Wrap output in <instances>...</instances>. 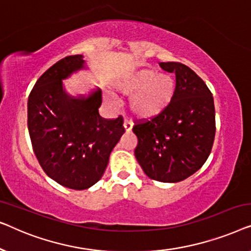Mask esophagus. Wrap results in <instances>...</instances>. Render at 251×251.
I'll return each instance as SVG.
<instances>
[{
  "label": "esophagus",
  "instance_id": "34e87169",
  "mask_svg": "<svg viewBox=\"0 0 251 251\" xmlns=\"http://www.w3.org/2000/svg\"><path fill=\"white\" fill-rule=\"evenodd\" d=\"M123 126H125V130L126 132H130L132 129V122L129 121V120H125V123H123Z\"/></svg>",
  "mask_w": 251,
  "mask_h": 251
}]
</instances>
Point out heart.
Wrapping results in <instances>:
<instances>
[{
	"label": "heart",
	"mask_w": 251,
	"mask_h": 251,
	"mask_svg": "<svg viewBox=\"0 0 251 251\" xmlns=\"http://www.w3.org/2000/svg\"><path fill=\"white\" fill-rule=\"evenodd\" d=\"M116 90L132 95L130 105L139 118L159 115L170 105L175 95V82L167 74H156L149 68L130 73L115 83Z\"/></svg>",
	"instance_id": "b5f03b06"
}]
</instances>
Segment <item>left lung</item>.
I'll return each instance as SVG.
<instances>
[{
  "label": "left lung",
  "mask_w": 251,
  "mask_h": 251,
  "mask_svg": "<svg viewBox=\"0 0 251 251\" xmlns=\"http://www.w3.org/2000/svg\"><path fill=\"white\" fill-rule=\"evenodd\" d=\"M176 74L170 105L150 120L137 121L135 155L151 179L177 183L203 166L214 145L216 122L214 97L207 84L186 65L160 63Z\"/></svg>",
  "instance_id": "1"
}]
</instances>
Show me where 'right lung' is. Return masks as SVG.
Returning <instances> with one entry per match:
<instances>
[{
    "label": "right lung",
    "instance_id": "obj_1",
    "mask_svg": "<svg viewBox=\"0 0 251 251\" xmlns=\"http://www.w3.org/2000/svg\"><path fill=\"white\" fill-rule=\"evenodd\" d=\"M82 68V54L57 61L36 81L27 104L28 132L40 166L72 190H87L100 179L126 131L121 115L114 120L99 115V88L77 97L66 94L63 80Z\"/></svg>",
    "mask_w": 251,
    "mask_h": 251
}]
</instances>
